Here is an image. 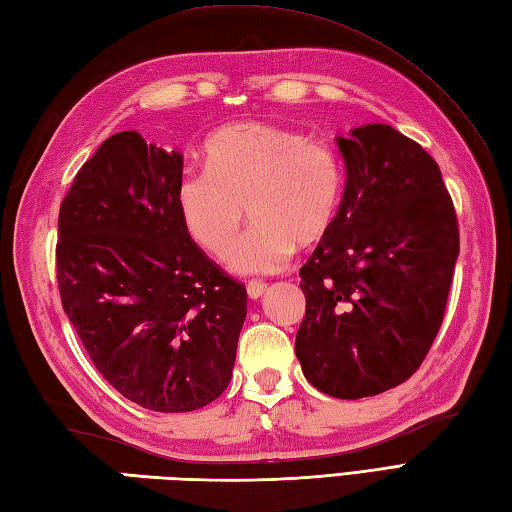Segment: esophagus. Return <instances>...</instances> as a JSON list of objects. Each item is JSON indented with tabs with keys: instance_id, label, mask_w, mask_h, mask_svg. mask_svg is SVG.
<instances>
[{
	"instance_id": "esophagus-1",
	"label": "esophagus",
	"mask_w": 512,
	"mask_h": 512,
	"mask_svg": "<svg viewBox=\"0 0 512 512\" xmlns=\"http://www.w3.org/2000/svg\"><path fill=\"white\" fill-rule=\"evenodd\" d=\"M246 290H248V297L253 299V301H257V299L264 297V292L268 290V286L264 284V281H248Z\"/></svg>"
}]
</instances>
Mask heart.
<instances>
[{
    "label": "heart",
    "instance_id": "b5f03b06",
    "mask_svg": "<svg viewBox=\"0 0 512 512\" xmlns=\"http://www.w3.org/2000/svg\"><path fill=\"white\" fill-rule=\"evenodd\" d=\"M204 173H184L176 189L189 237L224 257L248 215L255 226L228 255L237 275H273L330 231L341 195L336 151L297 129L237 123L204 145Z\"/></svg>",
    "mask_w": 512,
    "mask_h": 512
}]
</instances>
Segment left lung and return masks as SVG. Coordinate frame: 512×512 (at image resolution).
Listing matches in <instances>:
<instances>
[{
	"instance_id": "8db88e82",
	"label": "left lung",
	"mask_w": 512,
	"mask_h": 512,
	"mask_svg": "<svg viewBox=\"0 0 512 512\" xmlns=\"http://www.w3.org/2000/svg\"><path fill=\"white\" fill-rule=\"evenodd\" d=\"M345 189L301 266L306 317L295 354L312 387L356 400L416 372L442 325L458 220L440 167L391 125L336 136Z\"/></svg>"
}]
</instances>
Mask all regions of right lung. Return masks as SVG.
Masks as SVG:
<instances>
[{
    "instance_id": "add662e5",
    "label": "right lung",
    "mask_w": 512,
    "mask_h": 512,
    "mask_svg": "<svg viewBox=\"0 0 512 512\" xmlns=\"http://www.w3.org/2000/svg\"><path fill=\"white\" fill-rule=\"evenodd\" d=\"M182 154L118 132L61 202L57 281L94 367L136 405L180 413L231 383L246 288L184 228Z\"/></svg>"
}]
</instances>
